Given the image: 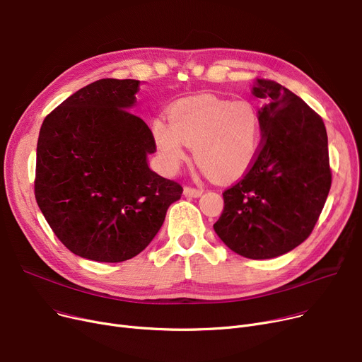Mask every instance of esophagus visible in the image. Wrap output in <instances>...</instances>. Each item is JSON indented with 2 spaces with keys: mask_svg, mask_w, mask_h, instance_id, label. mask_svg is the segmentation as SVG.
<instances>
[{
  "mask_svg": "<svg viewBox=\"0 0 362 362\" xmlns=\"http://www.w3.org/2000/svg\"><path fill=\"white\" fill-rule=\"evenodd\" d=\"M202 194H204V190H201V189L189 187V186H186V187L183 189V195H185V197H189V198H199Z\"/></svg>",
  "mask_w": 362,
  "mask_h": 362,
  "instance_id": "1",
  "label": "esophagus"
}]
</instances>
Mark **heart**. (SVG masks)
Wrapping results in <instances>:
<instances>
[{"label":"heart","instance_id":"b5f03b06","mask_svg":"<svg viewBox=\"0 0 362 362\" xmlns=\"http://www.w3.org/2000/svg\"><path fill=\"white\" fill-rule=\"evenodd\" d=\"M151 134L165 172H176L194 147L195 161L216 182L242 179L256 163L263 138L253 105L215 95L177 102L168 119H153Z\"/></svg>","mask_w":362,"mask_h":362}]
</instances>
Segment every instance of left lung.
<instances>
[{"instance_id": "obj_1", "label": "left lung", "mask_w": 362, "mask_h": 362, "mask_svg": "<svg viewBox=\"0 0 362 362\" xmlns=\"http://www.w3.org/2000/svg\"><path fill=\"white\" fill-rule=\"evenodd\" d=\"M253 94L262 150L246 176L227 189L214 230L234 253L272 259L301 245L327 199L332 173L322 117L293 91L257 80Z\"/></svg>"}]
</instances>
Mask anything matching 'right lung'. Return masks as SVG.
<instances>
[{
  "mask_svg": "<svg viewBox=\"0 0 362 362\" xmlns=\"http://www.w3.org/2000/svg\"><path fill=\"white\" fill-rule=\"evenodd\" d=\"M138 80L103 78L43 120L36 150V202L74 255L116 263L146 249L183 187L148 165L156 142L129 110Z\"/></svg>",
  "mask_w": 362,
  "mask_h": 362,
  "instance_id": "right-lung-1",
  "label": "right lung"
}]
</instances>
